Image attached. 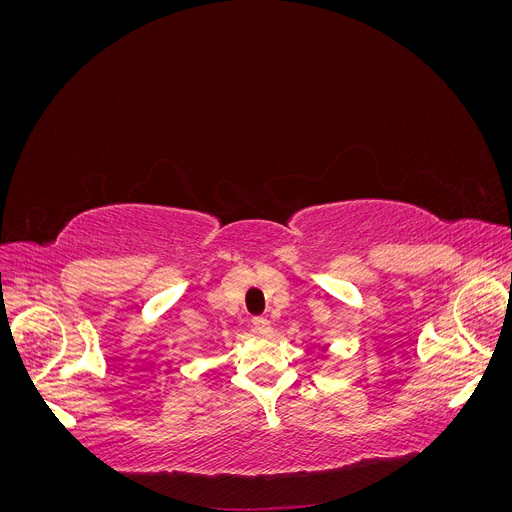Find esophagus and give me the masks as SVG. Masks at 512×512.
<instances>
[{
    "mask_svg": "<svg viewBox=\"0 0 512 512\" xmlns=\"http://www.w3.org/2000/svg\"><path fill=\"white\" fill-rule=\"evenodd\" d=\"M252 329H254L258 335H265V337H269V335L273 333L271 322H269L267 318H262V316L252 318Z\"/></svg>",
    "mask_w": 512,
    "mask_h": 512,
    "instance_id": "1",
    "label": "esophagus"
}]
</instances>
